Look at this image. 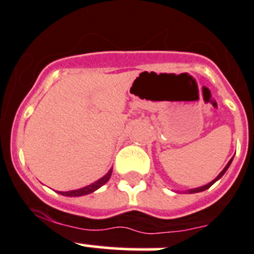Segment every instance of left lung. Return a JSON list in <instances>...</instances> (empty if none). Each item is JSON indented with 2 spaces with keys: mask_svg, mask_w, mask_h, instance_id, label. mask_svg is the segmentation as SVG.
<instances>
[{
  "mask_svg": "<svg viewBox=\"0 0 254 254\" xmlns=\"http://www.w3.org/2000/svg\"><path fill=\"white\" fill-rule=\"evenodd\" d=\"M232 160H233V158H232V159H231V160H229V162H228V163H227V165H226V167H224V169H223V170H222V172H220V173H219V174H218V177H217V178H215V179H213V181H212V182H210V183L205 184V186H203V187H198V188L188 189V190H186V193H189V194H193V193H199V191L207 190V189H208V188H210V187H212V186H213V184H214V183H215V182H217V181H219L220 178L223 177V175H224V173H226V172H227V169H228V168H229V165H231V164H232Z\"/></svg>",
  "mask_w": 254,
  "mask_h": 254,
  "instance_id": "left-lung-1",
  "label": "left lung"
}]
</instances>
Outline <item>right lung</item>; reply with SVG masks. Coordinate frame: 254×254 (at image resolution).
I'll return each mask as SVG.
<instances>
[{
  "mask_svg": "<svg viewBox=\"0 0 254 254\" xmlns=\"http://www.w3.org/2000/svg\"><path fill=\"white\" fill-rule=\"evenodd\" d=\"M111 173H113V168H111V169L109 170V172L106 173L103 178L98 179V181L94 182V183L89 184V186L82 187V188H80V189H75V190L59 191V193H60L61 195H65V196H82V195H86V194L94 193V191L98 190L100 187H103L104 184L108 183V181L110 179V177H111Z\"/></svg>",
  "mask_w": 254,
  "mask_h": 254,
  "instance_id": "obj_1",
  "label": "right lung"
}]
</instances>
